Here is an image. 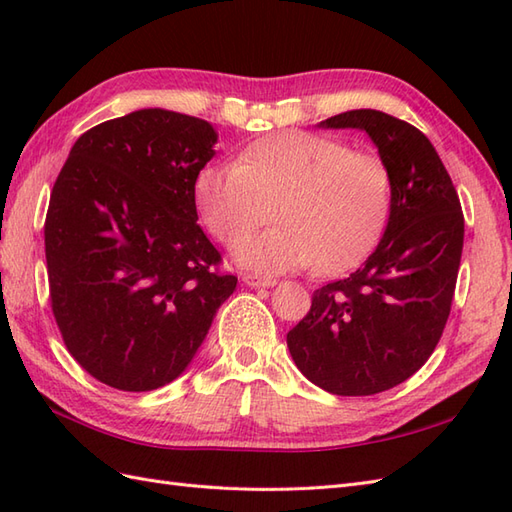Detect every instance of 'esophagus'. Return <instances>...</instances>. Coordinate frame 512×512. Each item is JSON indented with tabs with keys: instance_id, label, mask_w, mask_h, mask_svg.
<instances>
[{
	"instance_id": "esophagus-1",
	"label": "esophagus",
	"mask_w": 512,
	"mask_h": 512,
	"mask_svg": "<svg viewBox=\"0 0 512 512\" xmlns=\"http://www.w3.org/2000/svg\"><path fill=\"white\" fill-rule=\"evenodd\" d=\"M242 281L248 285V288H272V285H277L275 279L259 277V275H242Z\"/></svg>"
}]
</instances>
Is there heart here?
<instances>
[{
    "label": "heart",
    "instance_id": "heart-1",
    "mask_svg": "<svg viewBox=\"0 0 512 512\" xmlns=\"http://www.w3.org/2000/svg\"><path fill=\"white\" fill-rule=\"evenodd\" d=\"M196 205L222 244H235L267 217L276 227L237 244L233 259L257 272L312 266L320 275L355 268L382 237L392 176L375 152L310 133L253 141L237 165L209 163L196 174Z\"/></svg>",
    "mask_w": 512,
    "mask_h": 512
}]
</instances>
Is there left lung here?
<instances>
[{"instance_id": "1", "label": "left lung", "mask_w": 512, "mask_h": 512, "mask_svg": "<svg viewBox=\"0 0 512 512\" xmlns=\"http://www.w3.org/2000/svg\"><path fill=\"white\" fill-rule=\"evenodd\" d=\"M320 128H358L392 176L384 237L364 266L327 283L290 329L299 371L331 395H377L406 382L434 353L454 299L465 218L456 187L419 128L373 109Z\"/></svg>"}]
</instances>
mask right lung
Here are the masks:
<instances>
[{
	"label": "right lung",
	"mask_w": 512,
	"mask_h": 512,
	"mask_svg": "<svg viewBox=\"0 0 512 512\" xmlns=\"http://www.w3.org/2000/svg\"><path fill=\"white\" fill-rule=\"evenodd\" d=\"M218 133L141 109L80 135L45 218V259L67 351L128 392L170 384L194 360L237 277L196 224V174Z\"/></svg>",
	"instance_id": "obj_1"
}]
</instances>
